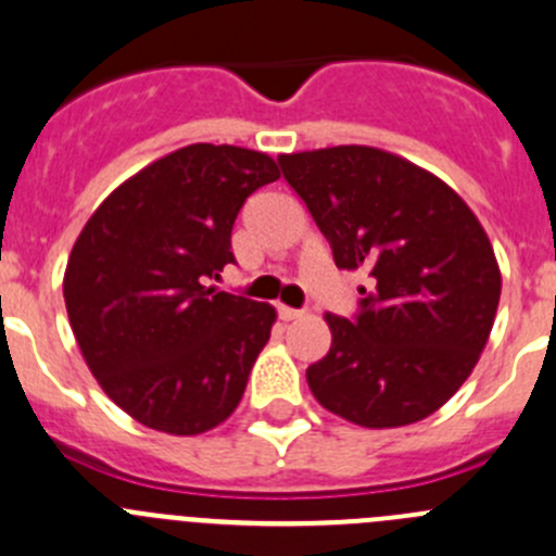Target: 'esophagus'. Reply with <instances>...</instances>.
<instances>
[{
  "label": "esophagus",
  "instance_id": "34e87169",
  "mask_svg": "<svg viewBox=\"0 0 556 556\" xmlns=\"http://www.w3.org/2000/svg\"><path fill=\"white\" fill-rule=\"evenodd\" d=\"M277 312H279V320H285V323L299 320V317L304 315V312H301V309H293V306H285V304H279Z\"/></svg>",
  "mask_w": 556,
  "mask_h": 556
}]
</instances>
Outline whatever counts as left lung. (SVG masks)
<instances>
[{
	"label": "left lung",
	"instance_id": "left-lung-1",
	"mask_svg": "<svg viewBox=\"0 0 556 556\" xmlns=\"http://www.w3.org/2000/svg\"><path fill=\"white\" fill-rule=\"evenodd\" d=\"M339 268H364L358 315H326L331 350L306 369L344 421L393 429L443 407L476 369L500 304L486 230L445 181L371 147L279 154Z\"/></svg>",
	"mask_w": 556,
	"mask_h": 556
}]
</instances>
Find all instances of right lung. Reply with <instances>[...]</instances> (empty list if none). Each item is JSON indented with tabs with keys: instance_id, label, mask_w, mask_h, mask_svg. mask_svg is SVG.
<instances>
[{
	"instance_id": "right-lung-1",
	"label": "right lung",
	"mask_w": 556,
	"mask_h": 556,
	"mask_svg": "<svg viewBox=\"0 0 556 556\" xmlns=\"http://www.w3.org/2000/svg\"><path fill=\"white\" fill-rule=\"evenodd\" d=\"M277 179L268 154L192 143L116 187L80 230L70 326L102 391L143 427L192 438L239 407L277 312L206 282L236 263L247 198Z\"/></svg>"
}]
</instances>
